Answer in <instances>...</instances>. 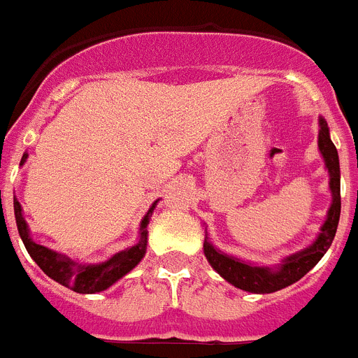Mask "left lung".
Here are the masks:
<instances>
[{"instance_id":"left-lung-1","label":"left lung","mask_w":358,"mask_h":358,"mask_svg":"<svg viewBox=\"0 0 358 358\" xmlns=\"http://www.w3.org/2000/svg\"><path fill=\"white\" fill-rule=\"evenodd\" d=\"M318 145L325 159L329 176H331L329 187H331V192H333V205L329 208L327 220H325L324 227H322V233H320V236L310 248L299 251L296 255L287 257L277 270H271V268L245 264V262L234 259V257L224 255L222 251L214 250V245H210V242H207V238H205L203 250H205V257L210 262V266L224 277L225 281H229L240 290H245V292L251 294L277 292V290L299 281L307 271L313 270L314 266L320 262V259L325 255L329 245L333 244L340 220V162L338 151H336L333 140L329 136V127L325 124V120H320Z\"/></svg>"}]
</instances>
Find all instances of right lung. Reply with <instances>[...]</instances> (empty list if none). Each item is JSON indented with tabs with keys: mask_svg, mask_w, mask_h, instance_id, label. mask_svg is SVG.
<instances>
[{
	"mask_svg": "<svg viewBox=\"0 0 358 358\" xmlns=\"http://www.w3.org/2000/svg\"><path fill=\"white\" fill-rule=\"evenodd\" d=\"M27 159V153H24L22 162L24 164ZM157 201L153 203V207L148 210V214L140 224V240L138 244L129 248V250L120 251L113 259H108L107 262L92 266H81L76 264L73 260L68 257H62L55 251L48 250L44 245L36 244L29 238V229L25 224L24 216H22V207L14 197V216H16V225H18V233L24 240V245L27 253L33 257V260L40 266V270L44 271L45 275L51 277L53 281L61 282L64 287L71 288L73 292L79 294H96L101 292L105 288H108L113 282H116L120 277H124L125 273H129L134 266L138 264L142 257L145 255V245H148V224H150L151 214L155 208Z\"/></svg>",
	"mask_w": 358,
	"mask_h": 358,
	"instance_id": "obj_1",
	"label": "right lung"
}]
</instances>
